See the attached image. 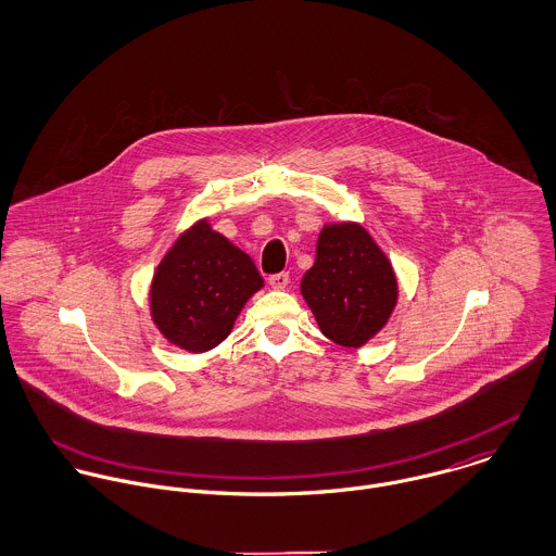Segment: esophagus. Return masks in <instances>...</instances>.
<instances>
[{"label":"esophagus","instance_id":"34e87169","mask_svg":"<svg viewBox=\"0 0 556 556\" xmlns=\"http://www.w3.org/2000/svg\"><path fill=\"white\" fill-rule=\"evenodd\" d=\"M289 280H291V278H289V271H280V274H271L267 282H269V287H271V289L282 291V289H287V287H289Z\"/></svg>","mask_w":556,"mask_h":556}]
</instances>
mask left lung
I'll use <instances>...</instances> for the list:
<instances>
[{
    "label": "left lung",
    "mask_w": 556,
    "mask_h": 556,
    "mask_svg": "<svg viewBox=\"0 0 556 556\" xmlns=\"http://www.w3.org/2000/svg\"><path fill=\"white\" fill-rule=\"evenodd\" d=\"M302 295L329 340L359 346L392 315L396 276L359 225H327L318 236L315 265L302 278Z\"/></svg>",
    "instance_id": "obj_1"
}]
</instances>
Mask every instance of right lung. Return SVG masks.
<instances>
[{
	"label": "right lung",
	"instance_id": "add662e5",
	"mask_svg": "<svg viewBox=\"0 0 556 556\" xmlns=\"http://www.w3.org/2000/svg\"><path fill=\"white\" fill-rule=\"evenodd\" d=\"M263 287L252 258L207 223L175 241L152 282V317L164 338L203 353L233 329L239 311Z\"/></svg>",
	"mask_w": 556,
	"mask_h": 556
}]
</instances>
